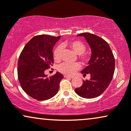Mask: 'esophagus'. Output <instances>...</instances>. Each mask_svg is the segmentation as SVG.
Wrapping results in <instances>:
<instances>
[{
    "label": "esophagus",
    "instance_id": "34e87169",
    "mask_svg": "<svg viewBox=\"0 0 131 131\" xmlns=\"http://www.w3.org/2000/svg\"><path fill=\"white\" fill-rule=\"evenodd\" d=\"M64 78H70V79H72V78H73V77H72V76H68V75H64Z\"/></svg>",
    "mask_w": 131,
    "mask_h": 131
}]
</instances>
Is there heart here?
<instances>
[{"label":"heart","mask_w":131,"mask_h":131,"mask_svg":"<svg viewBox=\"0 0 131 131\" xmlns=\"http://www.w3.org/2000/svg\"><path fill=\"white\" fill-rule=\"evenodd\" d=\"M69 46L74 51L77 55H79V58L82 62H86L89 60V57L86 54L84 53L86 50V46L82 42L79 41H73L71 42H64L62 44L61 46H59L57 47L53 51V58L56 61L58 62L61 59V54L62 48V47ZM80 68V65L78 62L73 63H69V62H63L58 66V71L62 73L67 74V75H72L76 71Z\"/></svg>","instance_id":"heart-1"}]
</instances>
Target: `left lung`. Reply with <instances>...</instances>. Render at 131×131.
<instances>
[{"label":"left lung","mask_w":131,"mask_h":131,"mask_svg":"<svg viewBox=\"0 0 131 131\" xmlns=\"http://www.w3.org/2000/svg\"><path fill=\"white\" fill-rule=\"evenodd\" d=\"M78 36L84 37L91 49L88 65L81 71L84 75L90 74V79L83 81L82 86L74 91L82 97L92 99L102 94L109 86L114 73L115 59L108 43L101 37L87 32Z\"/></svg>","instance_id":"8db88e82"}]
</instances>
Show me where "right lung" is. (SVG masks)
Listing matches in <instances>:
<instances>
[{"label":"right lung","mask_w":131,"mask_h":131,"mask_svg":"<svg viewBox=\"0 0 131 131\" xmlns=\"http://www.w3.org/2000/svg\"><path fill=\"white\" fill-rule=\"evenodd\" d=\"M61 36L40 35L34 37L20 53L18 61V81L27 94L38 101L53 97L59 90L63 75L57 72L47 77L45 70L53 64V46Z\"/></svg>","instance_id":"obj_1"}]
</instances>
